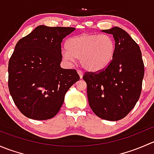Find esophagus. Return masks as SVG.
Here are the masks:
<instances>
[{
  "label": "esophagus",
  "instance_id": "34e87169",
  "mask_svg": "<svg viewBox=\"0 0 154 154\" xmlns=\"http://www.w3.org/2000/svg\"><path fill=\"white\" fill-rule=\"evenodd\" d=\"M77 73H78L79 76H80V78H83V72L80 70H77Z\"/></svg>",
  "mask_w": 154,
  "mask_h": 154
}]
</instances>
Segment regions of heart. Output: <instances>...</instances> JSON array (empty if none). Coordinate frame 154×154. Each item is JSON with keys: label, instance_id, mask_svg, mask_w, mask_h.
Returning a JSON list of instances; mask_svg holds the SVG:
<instances>
[{"label": "heart", "instance_id": "heart-1", "mask_svg": "<svg viewBox=\"0 0 154 154\" xmlns=\"http://www.w3.org/2000/svg\"><path fill=\"white\" fill-rule=\"evenodd\" d=\"M116 50V42L110 35L83 33L68 40L62 57L68 63H73L75 57L80 58V64L85 69L97 71L111 63Z\"/></svg>", "mask_w": 154, "mask_h": 154}]
</instances>
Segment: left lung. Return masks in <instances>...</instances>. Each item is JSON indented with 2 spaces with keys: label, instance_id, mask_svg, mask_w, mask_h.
I'll use <instances>...</instances> for the list:
<instances>
[{
  "label": "left lung",
  "instance_id": "8db88e82",
  "mask_svg": "<svg viewBox=\"0 0 154 154\" xmlns=\"http://www.w3.org/2000/svg\"><path fill=\"white\" fill-rule=\"evenodd\" d=\"M103 32L112 34L116 54L106 68L84 74L89 106L94 114L107 121L124 119L140 97L144 66L139 45L126 31L115 27Z\"/></svg>",
  "mask_w": 154,
  "mask_h": 154
}]
</instances>
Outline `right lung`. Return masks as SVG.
<instances>
[{
  "label": "right lung",
  "instance_id": "1",
  "mask_svg": "<svg viewBox=\"0 0 154 154\" xmlns=\"http://www.w3.org/2000/svg\"><path fill=\"white\" fill-rule=\"evenodd\" d=\"M74 27L40 25L17 42L8 65V87L14 103L34 120L52 119L65 94L80 80L75 69H63L61 43Z\"/></svg>",
  "mask_w": 154,
  "mask_h": 154
}]
</instances>
